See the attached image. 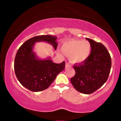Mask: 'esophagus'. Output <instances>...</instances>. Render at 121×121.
Masks as SVG:
<instances>
[{
	"mask_svg": "<svg viewBox=\"0 0 121 121\" xmlns=\"http://www.w3.org/2000/svg\"><path fill=\"white\" fill-rule=\"evenodd\" d=\"M70 65H69V63H65V68H68V67H70Z\"/></svg>",
	"mask_w": 121,
	"mask_h": 121,
	"instance_id": "1",
	"label": "esophagus"
}]
</instances>
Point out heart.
I'll list each match as a JSON object with an SVG mask.
<instances>
[{
	"mask_svg": "<svg viewBox=\"0 0 121 121\" xmlns=\"http://www.w3.org/2000/svg\"><path fill=\"white\" fill-rule=\"evenodd\" d=\"M91 46L87 41L80 40H68L62 45V52L69 56L72 63H78L84 61L89 56Z\"/></svg>",
	"mask_w": 121,
	"mask_h": 121,
	"instance_id": "heart-1",
	"label": "heart"
}]
</instances>
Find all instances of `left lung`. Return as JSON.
<instances>
[{
  "label": "left lung",
  "instance_id": "left-lung-1",
  "mask_svg": "<svg viewBox=\"0 0 121 121\" xmlns=\"http://www.w3.org/2000/svg\"><path fill=\"white\" fill-rule=\"evenodd\" d=\"M86 39L91 44V53L84 61L73 65L75 75L70 82L77 91L90 95L107 81L112 60L109 52L103 44L91 39Z\"/></svg>",
  "mask_w": 121,
  "mask_h": 121
}]
</instances>
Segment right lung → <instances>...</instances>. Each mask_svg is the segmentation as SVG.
<instances>
[{
    "instance_id": "obj_1",
    "label": "right lung",
    "mask_w": 121,
    "mask_h": 121,
    "mask_svg": "<svg viewBox=\"0 0 121 121\" xmlns=\"http://www.w3.org/2000/svg\"><path fill=\"white\" fill-rule=\"evenodd\" d=\"M57 37L42 35L30 38L20 46L14 60V70L20 83L32 92L43 91L50 86L56 76L64 70L65 62L55 63L50 57L39 59L34 52L36 42H45L51 44L56 50Z\"/></svg>"
}]
</instances>
